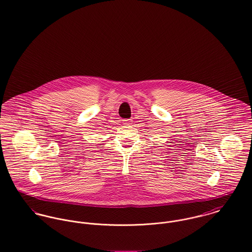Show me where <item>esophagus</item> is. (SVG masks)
Returning <instances> with one entry per match:
<instances>
[{
	"label": "esophagus",
	"instance_id": "obj_1",
	"mask_svg": "<svg viewBox=\"0 0 252 252\" xmlns=\"http://www.w3.org/2000/svg\"><path fill=\"white\" fill-rule=\"evenodd\" d=\"M130 120H132V119H127V120H126V119H125V120H123V121H124V122H125V123H124V124H125V125H127V126H129V125H131V124H132V122H131V121H130Z\"/></svg>",
	"mask_w": 252,
	"mask_h": 252
}]
</instances>
